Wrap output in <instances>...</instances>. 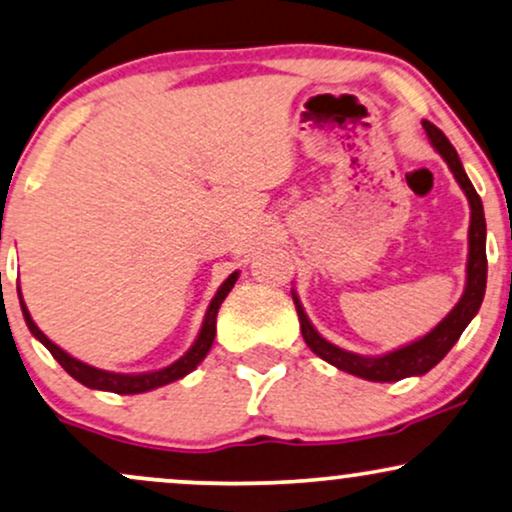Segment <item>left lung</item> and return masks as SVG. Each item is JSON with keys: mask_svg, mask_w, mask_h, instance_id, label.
I'll list each match as a JSON object with an SVG mask.
<instances>
[{"mask_svg": "<svg viewBox=\"0 0 512 512\" xmlns=\"http://www.w3.org/2000/svg\"><path fill=\"white\" fill-rule=\"evenodd\" d=\"M424 131H427L429 140H432L434 150L446 159L448 169L453 171L455 181L460 183V188L465 190L467 200H470V255H467V281H465V293L463 298L458 300V305L443 317L429 331L427 336H422L420 341H412L410 346H403L393 353L377 355V357H365L348 353V350L334 346L326 338L317 334L315 326L307 319L303 305H300L298 295L293 293L295 310H298L300 319V331H303L305 343L315 355L322 357V360L329 362L343 372L355 374V377L367 379V381H400L405 377H420V374H427L434 365H439L443 357L448 355V350L455 346L460 334L465 331V326L472 322V317L477 315L479 307H482L484 291H486V221H484V207L482 197L477 195V190L467 178L463 162H460L455 147L448 143V138L443 135L434 123L422 121Z\"/></svg>", "mask_w": 512, "mask_h": 512, "instance_id": "left-lung-1", "label": "left lung"}]
</instances>
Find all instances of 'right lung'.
Instances as JSON below:
<instances>
[{"instance_id": "1", "label": "right lung", "mask_w": 512, "mask_h": 512, "mask_svg": "<svg viewBox=\"0 0 512 512\" xmlns=\"http://www.w3.org/2000/svg\"><path fill=\"white\" fill-rule=\"evenodd\" d=\"M236 279H238V272H233L229 279H226L219 286L217 295H214L212 303H209V307H207V315H205V322H202L200 334H197L195 343L190 346L188 353L183 357H178L174 365L157 369V372H145V374L104 372V369L90 367V365H85V362L76 360V357H71L69 353H66V350H61L57 343L49 341V338L38 329V324L33 322V317H30L26 303H23L21 288H18V298H21V310H23V317H26L30 334L38 338L42 346H45L49 353L54 355V360H57L59 365L71 374L73 379L80 381L83 386H88V389L123 393V396H126V393H145V391L159 389V386L171 384V381H176V379H183L186 374L193 372V369L200 365L202 360H205V355L209 353V348H212V343H214V336H217V312H219L221 303H224L226 295L231 293V288H233V283H236Z\"/></svg>"}]
</instances>
